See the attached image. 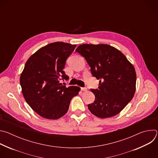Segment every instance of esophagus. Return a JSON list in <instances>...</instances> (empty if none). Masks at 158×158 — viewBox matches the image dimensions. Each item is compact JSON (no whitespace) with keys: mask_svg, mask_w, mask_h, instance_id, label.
I'll use <instances>...</instances> for the list:
<instances>
[{"mask_svg":"<svg viewBox=\"0 0 158 158\" xmlns=\"http://www.w3.org/2000/svg\"><path fill=\"white\" fill-rule=\"evenodd\" d=\"M81 91H86L87 88L86 87H81Z\"/></svg>","mask_w":158,"mask_h":158,"instance_id":"esophagus-1","label":"esophagus"}]
</instances>
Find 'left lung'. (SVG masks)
I'll list each match as a JSON object with an SVG mask.
<instances>
[{
	"mask_svg": "<svg viewBox=\"0 0 158 158\" xmlns=\"http://www.w3.org/2000/svg\"><path fill=\"white\" fill-rule=\"evenodd\" d=\"M76 52L99 79V89H91L95 101L88 108L96 116H114L132 100L136 91V74L132 64L118 49L107 44H82Z\"/></svg>",
	"mask_w": 158,
	"mask_h": 158,
	"instance_id": "obj_1",
	"label": "left lung"
}]
</instances>
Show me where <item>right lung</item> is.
<instances>
[{
    "label": "right lung",
    "mask_w": 158,
    "mask_h": 158,
    "mask_svg": "<svg viewBox=\"0 0 158 158\" xmlns=\"http://www.w3.org/2000/svg\"><path fill=\"white\" fill-rule=\"evenodd\" d=\"M77 45L56 42L41 48L27 60L20 84L29 106L44 118L57 119L69 109L72 98L81 90L66 87L59 80L69 79L63 71L66 59Z\"/></svg>",
    "instance_id": "1"
}]
</instances>
